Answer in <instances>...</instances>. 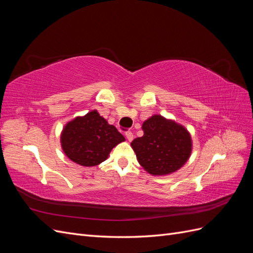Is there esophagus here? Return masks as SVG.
I'll return each mask as SVG.
<instances>
[{
  "label": "esophagus",
  "mask_w": 253,
  "mask_h": 253,
  "mask_svg": "<svg viewBox=\"0 0 253 253\" xmlns=\"http://www.w3.org/2000/svg\"><path fill=\"white\" fill-rule=\"evenodd\" d=\"M126 139H127L128 141H132L133 138H134V135H133L132 132L127 131V132H126Z\"/></svg>",
  "instance_id": "esophagus-1"
}]
</instances>
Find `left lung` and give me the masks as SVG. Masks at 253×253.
<instances>
[{
  "label": "left lung",
  "mask_w": 253,
  "mask_h": 253,
  "mask_svg": "<svg viewBox=\"0 0 253 253\" xmlns=\"http://www.w3.org/2000/svg\"><path fill=\"white\" fill-rule=\"evenodd\" d=\"M143 136L131 145L144 170L153 175H165L181 168L190 157L192 142L187 129L154 115L142 125Z\"/></svg>",
  "instance_id": "obj_1"
}]
</instances>
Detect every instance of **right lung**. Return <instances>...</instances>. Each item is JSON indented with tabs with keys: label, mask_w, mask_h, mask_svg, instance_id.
Segmentation results:
<instances>
[{
	"label": "right lung",
	"mask_w": 253,
	"mask_h": 253,
	"mask_svg": "<svg viewBox=\"0 0 253 253\" xmlns=\"http://www.w3.org/2000/svg\"><path fill=\"white\" fill-rule=\"evenodd\" d=\"M122 141H125V137L97 111L68 122L61 135L66 156L84 167L101 164L108 158L112 149Z\"/></svg>",
	"instance_id": "add662e5"
}]
</instances>
